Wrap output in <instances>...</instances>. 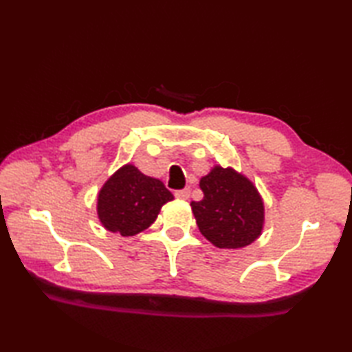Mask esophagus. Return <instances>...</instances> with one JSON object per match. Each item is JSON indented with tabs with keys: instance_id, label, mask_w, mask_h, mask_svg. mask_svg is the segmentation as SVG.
Masks as SVG:
<instances>
[{
	"instance_id": "obj_1",
	"label": "esophagus",
	"mask_w": 352,
	"mask_h": 352,
	"mask_svg": "<svg viewBox=\"0 0 352 352\" xmlns=\"http://www.w3.org/2000/svg\"><path fill=\"white\" fill-rule=\"evenodd\" d=\"M175 197L180 198V199H189V197H190V189L175 190Z\"/></svg>"
}]
</instances>
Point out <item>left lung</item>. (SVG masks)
I'll use <instances>...</instances> for the list:
<instances>
[{"mask_svg": "<svg viewBox=\"0 0 352 352\" xmlns=\"http://www.w3.org/2000/svg\"><path fill=\"white\" fill-rule=\"evenodd\" d=\"M204 193L192 201L197 226L208 242L218 248L239 250L261 236L265 226V204L248 177L233 168L214 164L199 180Z\"/></svg>", "mask_w": 352, "mask_h": 352, "instance_id": "left-lung-1", "label": "left lung"}]
</instances>
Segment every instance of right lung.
<instances>
[{"label": "right lung", "mask_w": 352, "mask_h": 352, "mask_svg": "<svg viewBox=\"0 0 352 352\" xmlns=\"http://www.w3.org/2000/svg\"><path fill=\"white\" fill-rule=\"evenodd\" d=\"M174 199L159 178L148 177L126 163L102 184L96 198L101 226L124 237L151 227L162 207Z\"/></svg>", "instance_id": "1"}]
</instances>
